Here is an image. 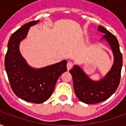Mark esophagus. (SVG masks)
Returning a JSON list of instances; mask_svg holds the SVG:
<instances>
[{"mask_svg":"<svg viewBox=\"0 0 126 126\" xmlns=\"http://www.w3.org/2000/svg\"><path fill=\"white\" fill-rule=\"evenodd\" d=\"M73 66H74V63H73V62H71V61H69L67 64V67L68 70L71 69L73 67Z\"/></svg>","mask_w":126,"mask_h":126,"instance_id":"1","label":"esophagus"}]
</instances>
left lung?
Here are the masks:
<instances>
[{
  "label": "left lung",
  "instance_id": "obj_1",
  "mask_svg": "<svg viewBox=\"0 0 126 126\" xmlns=\"http://www.w3.org/2000/svg\"><path fill=\"white\" fill-rule=\"evenodd\" d=\"M98 30L105 33L102 39L108 42L113 53L114 63L111 70L97 82L90 79L79 66H74L69 70L73 78L75 94L82 102L86 104H96L108 99L117 89L121 78L123 61L118 40L103 26H98Z\"/></svg>",
  "mask_w": 126,
  "mask_h": 126
}]
</instances>
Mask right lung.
Masks as SVG:
<instances>
[{
	"instance_id": "add662e5",
	"label": "right lung",
	"mask_w": 126,
	"mask_h": 126,
	"mask_svg": "<svg viewBox=\"0 0 126 126\" xmlns=\"http://www.w3.org/2000/svg\"><path fill=\"white\" fill-rule=\"evenodd\" d=\"M39 22L24 24L13 33L8 42L4 66L13 93L27 102L40 104L47 100L53 93L56 82L67 71V61L40 69L29 66L19 52V43L26 38L30 26Z\"/></svg>"
}]
</instances>
